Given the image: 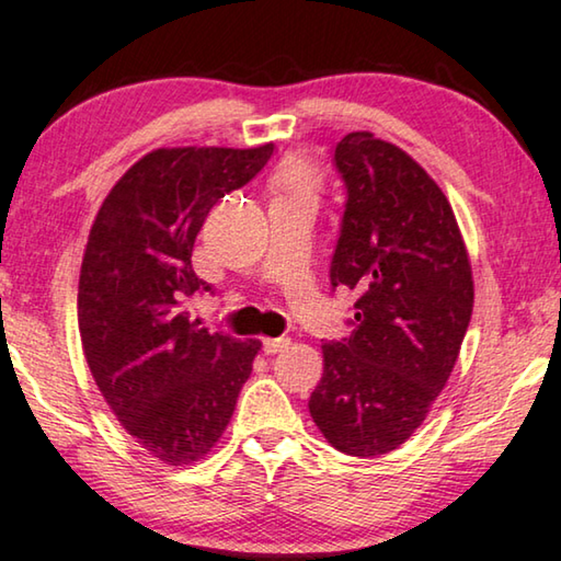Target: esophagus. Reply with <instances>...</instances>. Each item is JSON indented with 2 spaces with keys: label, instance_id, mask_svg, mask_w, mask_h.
<instances>
[{
  "label": "esophagus",
  "instance_id": "esophagus-1",
  "mask_svg": "<svg viewBox=\"0 0 561 561\" xmlns=\"http://www.w3.org/2000/svg\"><path fill=\"white\" fill-rule=\"evenodd\" d=\"M288 345H290L288 337H263V353L265 355H275V353L286 351Z\"/></svg>",
  "mask_w": 561,
  "mask_h": 561
}]
</instances>
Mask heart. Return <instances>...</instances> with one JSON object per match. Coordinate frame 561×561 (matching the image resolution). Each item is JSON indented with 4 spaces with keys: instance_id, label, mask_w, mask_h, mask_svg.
Listing matches in <instances>:
<instances>
[{
    "instance_id": "obj_1",
    "label": "heart",
    "mask_w": 561,
    "mask_h": 561,
    "mask_svg": "<svg viewBox=\"0 0 561 561\" xmlns=\"http://www.w3.org/2000/svg\"><path fill=\"white\" fill-rule=\"evenodd\" d=\"M273 188L278 196H296V198H313L320 191V169L308 156L293 153L286 156L273 171Z\"/></svg>"
}]
</instances>
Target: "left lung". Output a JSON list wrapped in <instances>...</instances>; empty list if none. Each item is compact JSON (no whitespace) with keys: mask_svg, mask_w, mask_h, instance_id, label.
<instances>
[{"mask_svg":"<svg viewBox=\"0 0 561 561\" xmlns=\"http://www.w3.org/2000/svg\"><path fill=\"white\" fill-rule=\"evenodd\" d=\"M347 204L330 280L357 293L355 328L323 345L310 417L335 449L380 457L408 443L453 375L474 306L455 210L408 151L370 131L335 146Z\"/></svg>","mask_w":561,"mask_h":561,"instance_id":"obj_1","label":"left lung"}]
</instances>
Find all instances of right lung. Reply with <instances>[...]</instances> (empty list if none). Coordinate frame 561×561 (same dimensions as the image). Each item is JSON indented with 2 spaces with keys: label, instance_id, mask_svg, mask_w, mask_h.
<instances>
[{
  "label": "right lung",
  "instance_id": "obj_1",
  "mask_svg": "<svg viewBox=\"0 0 561 561\" xmlns=\"http://www.w3.org/2000/svg\"><path fill=\"white\" fill-rule=\"evenodd\" d=\"M271 153L273 144L161 146L114 183L91 224L77 298L81 351L122 427L173 467L216 447L261 351L255 337L191 323L183 302L210 290L191 268L208 210Z\"/></svg>",
  "mask_w": 561,
  "mask_h": 561
}]
</instances>
